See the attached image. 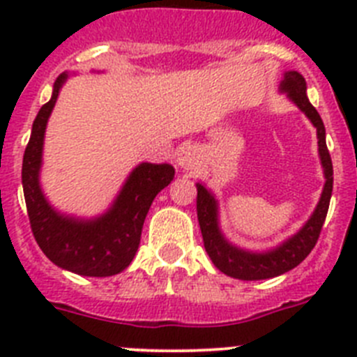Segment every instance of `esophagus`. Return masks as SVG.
Segmentation results:
<instances>
[{"label": "esophagus", "mask_w": 357, "mask_h": 357, "mask_svg": "<svg viewBox=\"0 0 357 357\" xmlns=\"http://www.w3.org/2000/svg\"><path fill=\"white\" fill-rule=\"evenodd\" d=\"M197 150L191 146H182L178 148V151H176V164L181 166V168L184 169H191L195 168V164L198 162L197 159Z\"/></svg>", "instance_id": "obj_1"}]
</instances>
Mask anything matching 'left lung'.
I'll use <instances>...</instances> for the list:
<instances>
[{"mask_svg": "<svg viewBox=\"0 0 357 357\" xmlns=\"http://www.w3.org/2000/svg\"><path fill=\"white\" fill-rule=\"evenodd\" d=\"M280 91L291 98L296 107L311 119V123L317 128L318 153H320L321 166H324L326 185H324V191H321L320 202H318L314 213L311 214L305 225L295 236L286 239L282 245H279L273 250L248 252L230 245L223 238L222 230L218 227L216 198L204 185L197 184V214L202 238H204V247H206V252L209 254L214 266L225 275L234 277V279H272V277L282 275V273L298 266L317 245L318 238H320V230L324 227V222H326L327 211H329L331 195H333V160H331L329 150H327L326 144L324 121H321L317 109L309 103L307 94H305L307 87H305V80L301 73H284V80L280 82Z\"/></svg>", "mask_w": 357, "mask_h": 357, "instance_id": "1", "label": "left lung"}]
</instances>
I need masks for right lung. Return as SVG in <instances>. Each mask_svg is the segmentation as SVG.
Returning <instances> with one entry per match:
<instances>
[{"mask_svg":"<svg viewBox=\"0 0 357 357\" xmlns=\"http://www.w3.org/2000/svg\"><path fill=\"white\" fill-rule=\"evenodd\" d=\"M68 75L53 85L52 100L40 107L23 157V191L37 245L56 266L78 275L109 277L123 272L139 248L151 202L175 176L172 164H139L128 175L114 204L94 220L64 216L48 204L39 184L46 123Z\"/></svg>","mask_w":357,"mask_h":357,"instance_id":"obj_1","label":"right lung"}]
</instances>
